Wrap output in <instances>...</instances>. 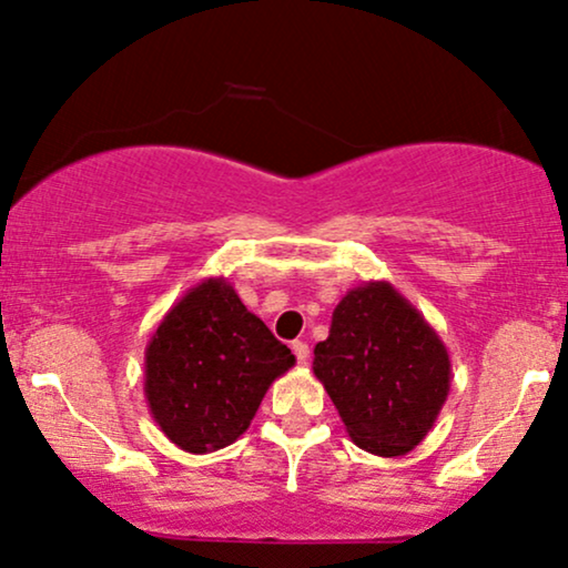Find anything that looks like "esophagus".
Instances as JSON below:
<instances>
[{
    "label": "esophagus",
    "instance_id": "34e87169",
    "mask_svg": "<svg viewBox=\"0 0 568 568\" xmlns=\"http://www.w3.org/2000/svg\"><path fill=\"white\" fill-rule=\"evenodd\" d=\"M291 349H293V354H296L298 365H306V362H310V346H306L304 341H293Z\"/></svg>",
    "mask_w": 568,
    "mask_h": 568
}]
</instances>
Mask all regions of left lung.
I'll return each mask as SVG.
<instances>
[{"label":"left lung","instance_id":"1","mask_svg":"<svg viewBox=\"0 0 568 568\" xmlns=\"http://www.w3.org/2000/svg\"><path fill=\"white\" fill-rule=\"evenodd\" d=\"M312 371L365 453L407 455L439 418L453 365L439 333L386 280L346 291Z\"/></svg>","mask_w":568,"mask_h":568}]
</instances>
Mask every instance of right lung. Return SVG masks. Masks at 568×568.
<instances>
[{"mask_svg":"<svg viewBox=\"0 0 568 568\" xmlns=\"http://www.w3.org/2000/svg\"><path fill=\"white\" fill-rule=\"evenodd\" d=\"M291 349L245 310L224 277L193 285L145 346V399L169 442L206 455L245 434Z\"/></svg>","mask_w":568,"mask_h":568,"instance_id":"right-lung-1","label":"right lung"}]
</instances>
